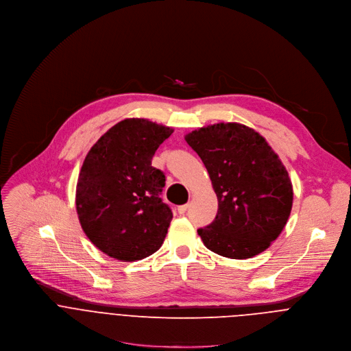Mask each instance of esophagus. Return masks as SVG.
Listing matches in <instances>:
<instances>
[{
  "label": "esophagus",
  "instance_id": "esophagus-1",
  "mask_svg": "<svg viewBox=\"0 0 351 351\" xmlns=\"http://www.w3.org/2000/svg\"><path fill=\"white\" fill-rule=\"evenodd\" d=\"M186 208H188V203H186V204H181V206H178L177 212H178L180 215H184V213L186 212Z\"/></svg>",
  "mask_w": 351,
  "mask_h": 351
}]
</instances>
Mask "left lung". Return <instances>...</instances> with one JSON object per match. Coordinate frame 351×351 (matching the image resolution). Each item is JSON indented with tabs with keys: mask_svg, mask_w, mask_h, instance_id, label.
<instances>
[{
	"mask_svg": "<svg viewBox=\"0 0 351 351\" xmlns=\"http://www.w3.org/2000/svg\"><path fill=\"white\" fill-rule=\"evenodd\" d=\"M207 169L219 200L204 246L228 258H252L285 228L293 204L288 170L265 138L241 123H217L185 135Z\"/></svg>",
	"mask_w": 351,
	"mask_h": 351,
	"instance_id": "8db88e82",
	"label": "left lung"
}]
</instances>
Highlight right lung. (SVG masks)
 <instances>
[{
    "mask_svg": "<svg viewBox=\"0 0 351 351\" xmlns=\"http://www.w3.org/2000/svg\"><path fill=\"white\" fill-rule=\"evenodd\" d=\"M174 130L148 119H124L88 151L76 185V210L87 238L120 261L160 249L173 213L159 196L165 173L152 166Z\"/></svg>",
    "mask_w": 351,
    "mask_h": 351,
    "instance_id": "add662e5",
    "label": "right lung"
}]
</instances>
